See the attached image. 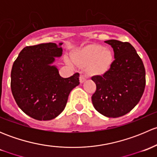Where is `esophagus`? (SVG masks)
<instances>
[{
	"mask_svg": "<svg viewBox=\"0 0 157 157\" xmlns=\"http://www.w3.org/2000/svg\"><path fill=\"white\" fill-rule=\"evenodd\" d=\"M86 80V76H84L83 74H80V83H83V82L85 81V80Z\"/></svg>",
	"mask_w": 157,
	"mask_h": 157,
	"instance_id": "obj_1",
	"label": "esophagus"
}]
</instances>
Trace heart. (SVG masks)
I'll return each instance as SVG.
<instances>
[{
	"mask_svg": "<svg viewBox=\"0 0 157 157\" xmlns=\"http://www.w3.org/2000/svg\"><path fill=\"white\" fill-rule=\"evenodd\" d=\"M73 60L82 67L90 66V71L93 74H102L110 68L113 55L110 50L101 45H90L75 54ZM66 61L70 63L68 59Z\"/></svg>",
	"mask_w": 157,
	"mask_h": 157,
	"instance_id": "obj_1",
	"label": "heart"
}]
</instances>
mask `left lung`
<instances>
[{"mask_svg":"<svg viewBox=\"0 0 157 157\" xmlns=\"http://www.w3.org/2000/svg\"><path fill=\"white\" fill-rule=\"evenodd\" d=\"M115 60L103 75L93 76L96 90L92 96L94 108L109 118L122 116L140 101L146 85L143 61L129 42L107 40Z\"/></svg>","mask_w":157,"mask_h":157,"instance_id":"left-lung-1","label":"left lung"}]
</instances>
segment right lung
Returning <instances> with one entry per match:
<instances>
[{
	"instance_id": "obj_1",
	"label": "right lung",
	"mask_w": 157,
	"mask_h": 157,
	"mask_svg": "<svg viewBox=\"0 0 157 157\" xmlns=\"http://www.w3.org/2000/svg\"><path fill=\"white\" fill-rule=\"evenodd\" d=\"M61 55L62 48L52 42L26 46L13 64L12 94L20 109L34 119L56 118L65 108L71 90L80 84L79 73L63 78L51 65Z\"/></svg>"
}]
</instances>
